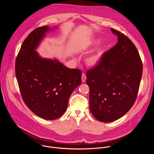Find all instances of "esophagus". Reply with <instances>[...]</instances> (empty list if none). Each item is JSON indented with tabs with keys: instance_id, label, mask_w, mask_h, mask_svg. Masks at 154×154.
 Returning <instances> with one entry per match:
<instances>
[{
	"instance_id": "1",
	"label": "esophagus",
	"mask_w": 154,
	"mask_h": 154,
	"mask_svg": "<svg viewBox=\"0 0 154 154\" xmlns=\"http://www.w3.org/2000/svg\"><path fill=\"white\" fill-rule=\"evenodd\" d=\"M86 76L85 75V74L84 73H83L82 75V82H85L86 81Z\"/></svg>"
}]
</instances>
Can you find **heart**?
Listing matches in <instances>:
<instances>
[{
	"instance_id": "heart-1",
	"label": "heart",
	"mask_w": 154,
	"mask_h": 154,
	"mask_svg": "<svg viewBox=\"0 0 154 154\" xmlns=\"http://www.w3.org/2000/svg\"><path fill=\"white\" fill-rule=\"evenodd\" d=\"M99 40H96L92 43V45H97V44L99 43ZM101 57L102 52L99 51L88 57L86 60V63L87 65L89 66L90 67H96L100 63L101 60Z\"/></svg>"
}]
</instances>
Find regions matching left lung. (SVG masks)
Here are the masks:
<instances>
[{"label":"left lung","instance_id":"8db88e82","mask_svg":"<svg viewBox=\"0 0 154 154\" xmlns=\"http://www.w3.org/2000/svg\"><path fill=\"white\" fill-rule=\"evenodd\" d=\"M118 43L101 57L99 65L86 72L90 109L100 122H110L125 115L134 105L143 73L139 52L124 33L111 29Z\"/></svg>","mask_w":154,"mask_h":154}]
</instances>
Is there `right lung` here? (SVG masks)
I'll list each match as a JSON object with an SVG mask.
<instances>
[{"mask_svg": "<svg viewBox=\"0 0 154 154\" xmlns=\"http://www.w3.org/2000/svg\"><path fill=\"white\" fill-rule=\"evenodd\" d=\"M49 30L38 27L25 39L15 62V73L24 103L38 116L54 120L66 111L69 98L82 83L79 69L41 58L35 50Z\"/></svg>", "mask_w": 154, "mask_h": 154, "instance_id": "add662e5", "label": "right lung"}]
</instances>
